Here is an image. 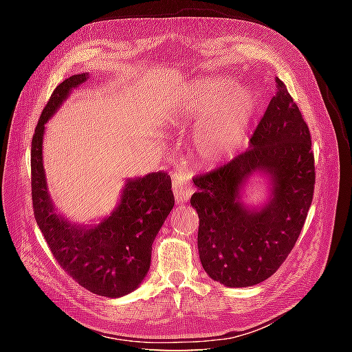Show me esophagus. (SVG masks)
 Returning a JSON list of instances; mask_svg holds the SVG:
<instances>
[{
  "mask_svg": "<svg viewBox=\"0 0 352 352\" xmlns=\"http://www.w3.org/2000/svg\"><path fill=\"white\" fill-rule=\"evenodd\" d=\"M172 188L176 202H185L194 194V188L188 184L184 175H175L172 180Z\"/></svg>",
  "mask_w": 352,
  "mask_h": 352,
  "instance_id": "obj_1",
  "label": "esophagus"
}]
</instances>
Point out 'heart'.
<instances>
[{
    "instance_id": "b5f03b06",
    "label": "heart",
    "mask_w": 352,
    "mask_h": 352,
    "mask_svg": "<svg viewBox=\"0 0 352 352\" xmlns=\"http://www.w3.org/2000/svg\"><path fill=\"white\" fill-rule=\"evenodd\" d=\"M226 79L202 83L189 98L186 110L204 117L197 129L194 142L198 154L208 163H219L230 157L243 144L255 97L248 89H233Z\"/></svg>"
}]
</instances>
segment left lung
I'll return each mask as SVG.
<instances>
[{
    "label": "left lung",
    "instance_id": "obj_1",
    "mask_svg": "<svg viewBox=\"0 0 352 352\" xmlns=\"http://www.w3.org/2000/svg\"><path fill=\"white\" fill-rule=\"evenodd\" d=\"M276 94L250 140L247 151L206 175L190 204L199 217L198 251L212 280L245 287L269 279L291 254L310 210L316 172L310 129L286 85ZM272 180V198L263 209L245 208L241 185L254 173Z\"/></svg>",
    "mask_w": 352,
    "mask_h": 352
}]
</instances>
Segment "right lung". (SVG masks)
I'll return each mask as SVG.
<instances>
[{
  "label": "right lung",
  "mask_w": 352,
  "mask_h": 352,
  "mask_svg": "<svg viewBox=\"0 0 352 352\" xmlns=\"http://www.w3.org/2000/svg\"><path fill=\"white\" fill-rule=\"evenodd\" d=\"M87 79L88 73H82L63 80L41 113L30 146L32 207L60 267L89 292L119 298L136 289L150 270L153 242L175 206V197L172 179L160 170L126 180L119 207L91 229L73 226L57 214L45 182L42 138L50 117Z\"/></svg>",
  "instance_id": "add662e5"
}]
</instances>
